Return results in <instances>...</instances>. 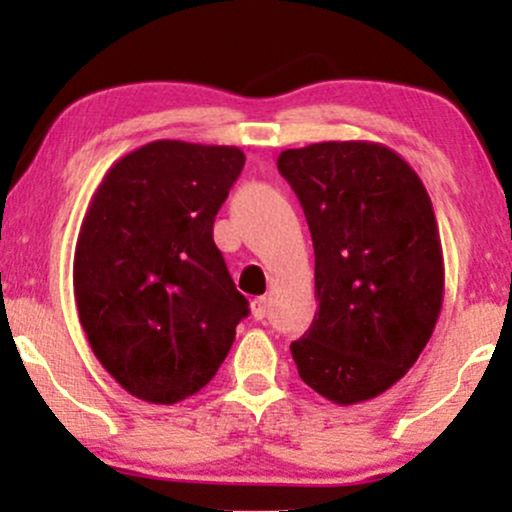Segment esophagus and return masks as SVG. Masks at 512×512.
I'll return each instance as SVG.
<instances>
[{"instance_id": "esophagus-1", "label": "esophagus", "mask_w": 512, "mask_h": 512, "mask_svg": "<svg viewBox=\"0 0 512 512\" xmlns=\"http://www.w3.org/2000/svg\"><path fill=\"white\" fill-rule=\"evenodd\" d=\"M250 310H252V317H255V320H264L269 313V301L264 296L255 298V301L250 303Z\"/></svg>"}]
</instances>
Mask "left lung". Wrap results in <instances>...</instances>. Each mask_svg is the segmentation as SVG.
Segmentation results:
<instances>
[{
	"instance_id": "8db88e82",
	"label": "left lung",
	"mask_w": 512,
	"mask_h": 512,
	"mask_svg": "<svg viewBox=\"0 0 512 512\" xmlns=\"http://www.w3.org/2000/svg\"><path fill=\"white\" fill-rule=\"evenodd\" d=\"M315 248L313 325L291 344L298 375L339 407L407 375L443 308L445 262L416 170L378 142H320L279 154Z\"/></svg>"
}]
</instances>
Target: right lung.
Returning <instances> with one entry per match:
<instances>
[{"instance_id": "1", "label": "right lung", "mask_w": 512, "mask_h": 512, "mask_svg": "<svg viewBox=\"0 0 512 512\" xmlns=\"http://www.w3.org/2000/svg\"><path fill=\"white\" fill-rule=\"evenodd\" d=\"M243 166L238 146L158 139L117 158L88 202L76 310L93 354L132 397L182 402L231 351L248 301L211 233Z\"/></svg>"}]
</instances>
